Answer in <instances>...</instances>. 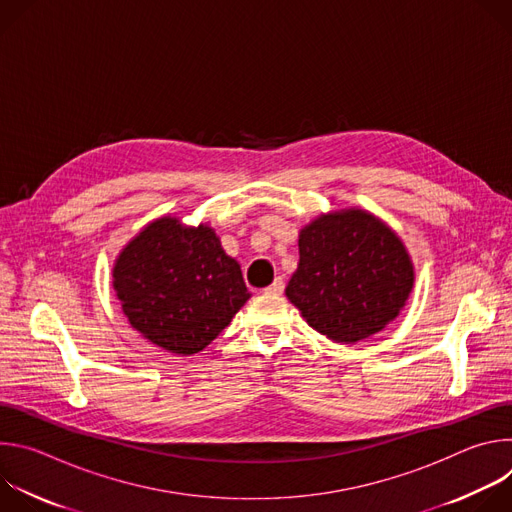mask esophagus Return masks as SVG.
I'll return each instance as SVG.
<instances>
[{
  "mask_svg": "<svg viewBox=\"0 0 512 512\" xmlns=\"http://www.w3.org/2000/svg\"><path fill=\"white\" fill-rule=\"evenodd\" d=\"M283 289H285V281H283V277H275V281L265 289L267 294H275V296H279V294H283Z\"/></svg>",
  "mask_w": 512,
  "mask_h": 512,
  "instance_id": "obj_1",
  "label": "esophagus"
}]
</instances>
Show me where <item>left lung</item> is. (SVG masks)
Here are the masks:
<instances>
[{
  "instance_id": "obj_1",
  "label": "left lung",
  "mask_w": 512,
  "mask_h": 512,
  "mask_svg": "<svg viewBox=\"0 0 512 512\" xmlns=\"http://www.w3.org/2000/svg\"><path fill=\"white\" fill-rule=\"evenodd\" d=\"M413 265L399 237L364 210L324 214L300 233V265L285 296L334 342L383 330L405 306Z\"/></svg>"
}]
</instances>
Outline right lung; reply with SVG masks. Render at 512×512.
I'll list each match as a JSON object with an SVG mask.
<instances>
[{"label": "right lung", "instance_id": "right-lung-1", "mask_svg": "<svg viewBox=\"0 0 512 512\" xmlns=\"http://www.w3.org/2000/svg\"><path fill=\"white\" fill-rule=\"evenodd\" d=\"M113 285L129 324L174 354H196L249 300L241 267L212 229L160 218L119 255Z\"/></svg>", "mask_w": 512, "mask_h": 512}]
</instances>
